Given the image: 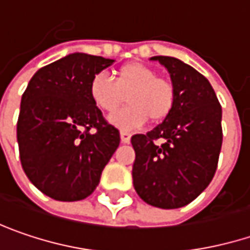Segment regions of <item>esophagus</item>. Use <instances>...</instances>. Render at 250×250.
I'll list each match as a JSON object with an SVG mask.
<instances>
[{"label": "esophagus", "mask_w": 250, "mask_h": 250, "mask_svg": "<svg viewBox=\"0 0 250 250\" xmlns=\"http://www.w3.org/2000/svg\"><path fill=\"white\" fill-rule=\"evenodd\" d=\"M130 139H131V134H130V133H127V131H122V133H120V140H122V143L127 144V143H130Z\"/></svg>", "instance_id": "obj_1"}]
</instances>
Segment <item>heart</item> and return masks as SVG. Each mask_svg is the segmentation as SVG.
Returning <instances> with one entry per match:
<instances>
[{
    "label": "heart",
    "mask_w": 250,
    "mask_h": 250,
    "mask_svg": "<svg viewBox=\"0 0 250 250\" xmlns=\"http://www.w3.org/2000/svg\"><path fill=\"white\" fill-rule=\"evenodd\" d=\"M89 95L97 109L116 111L127 95L128 106L109 117L111 125L122 130H133L147 122L167 119L174 109L175 89L172 83L158 78L153 67L141 62H128L114 73V81L97 73L89 83Z\"/></svg>",
    "instance_id": "obj_1"
}]
</instances>
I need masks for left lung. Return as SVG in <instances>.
Returning a JSON list of instances; mask_svg holds the SVG:
<instances>
[{"instance_id": "8db88e82", "label": "left lung", "mask_w": 250, "mask_h": 250, "mask_svg": "<svg viewBox=\"0 0 250 250\" xmlns=\"http://www.w3.org/2000/svg\"><path fill=\"white\" fill-rule=\"evenodd\" d=\"M151 61L168 70L175 103L161 125L131 137L133 185L148 205L175 209L192 202L212 181L222 146V107L211 83L192 66L171 56Z\"/></svg>"}]
</instances>
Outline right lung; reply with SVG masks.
<instances>
[{"label": "right lung", "instance_id": "1", "mask_svg": "<svg viewBox=\"0 0 250 250\" xmlns=\"http://www.w3.org/2000/svg\"><path fill=\"white\" fill-rule=\"evenodd\" d=\"M114 61L70 53L29 81L17 123L20 158L29 181L56 201H81L99 185L120 144L89 95L92 78Z\"/></svg>", "mask_w": 250, "mask_h": 250}]
</instances>
